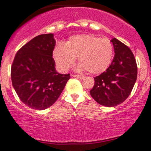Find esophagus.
<instances>
[{
    "label": "esophagus",
    "mask_w": 151,
    "mask_h": 151,
    "mask_svg": "<svg viewBox=\"0 0 151 151\" xmlns=\"http://www.w3.org/2000/svg\"><path fill=\"white\" fill-rule=\"evenodd\" d=\"M71 76L76 77V78H78L79 79H84L85 76H79V75H76V74H71Z\"/></svg>",
    "instance_id": "1"
}]
</instances>
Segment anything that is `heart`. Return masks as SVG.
I'll return each mask as SVG.
<instances>
[{
  "mask_svg": "<svg viewBox=\"0 0 151 151\" xmlns=\"http://www.w3.org/2000/svg\"><path fill=\"white\" fill-rule=\"evenodd\" d=\"M113 55L110 40L91 34L72 36L64 45H57L53 52L54 60L62 71H67L78 57V70H87L91 74H100L106 70Z\"/></svg>",
  "mask_w": 151,
  "mask_h": 151,
  "instance_id": "obj_1",
  "label": "heart"
}]
</instances>
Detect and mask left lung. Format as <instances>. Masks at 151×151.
Instances as JSON below:
<instances>
[{
  "mask_svg": "<svg viewBox=\"0 0 151 151\" xmlns=\"http://www.w3.org/2000/svg\"><path fill=\"white\" fill-rule=\"evenodd\" d=\"M111 41L115 51L113 62L106 71L94 77V85L90 91L96 102L109 107L127 99L138 76L135 58L130 48L116 38Z\"/></svg>",
  "mask_w": 151,
  "mask_h": 151,
  "instance_id": "left-lung-1",
  "label": "left lung"
}]
</instances>
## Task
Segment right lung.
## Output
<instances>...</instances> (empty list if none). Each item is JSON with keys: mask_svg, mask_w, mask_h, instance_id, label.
<instances>
[{"mask_svg": "<svg viewBox=\"0 0 151 151\" xmlns=\"http://www.w3.org/2000/svg\"><path fill=\"white\" fill-rule=\"evenodd\" d=\"M53 34L36 36L16 54L11 66L13 86L20 101L34 110H45L59 98L69 74L55 70Z\"/></svg>", "mask_w": 151, "mask_h": 151, "instance_id": "add662e5", "label": "right lung"}]
</instances>
